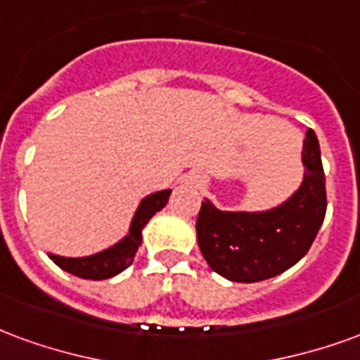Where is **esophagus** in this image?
Masks as SVG:
<instances>
[{
	"label": "esophagus",
	"instance_id": "obj_1",
	"mask_svg": "<svg viewBox=\"0 0 360 360\" xmlns=\"http://www.w3.org/2000/svg\"><path fill=\"white\" fill-rule=\"evenodd\" d=\"M184 182L190 184V186H201V184H203V180H201V176H199V174H188V176L184 178Z\"/></svg>",
	"mask_w": 360,
	"mask_h": 360
}]
</instances>
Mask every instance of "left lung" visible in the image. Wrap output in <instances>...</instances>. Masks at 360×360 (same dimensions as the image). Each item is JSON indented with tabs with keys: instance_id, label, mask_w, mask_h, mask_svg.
Segmentation results:
<instances>
[{
	"instance_id": "obj_1",
	"label": "left lung",
	"mask_w": 360,
	"mask_h": 360,
	"mask_svg": "<svg viewBox=\"0 0 360 360\" xmlns=\"http://www.w3.org/2000/svg\"><path fill=\"white\" fill-rule=\"evenodd\" d=\"M303 180L280 205L264 211H222L201 203L198 243L207 264L232 282L278 276L307 255L326 214V188L316 134L307 130Z\"/></svg>"
}]
</instances>
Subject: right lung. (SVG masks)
I'll list each match as a JSON object with an SVG mask.
<instances>
[{
  "mask_svg": "<svg viewBox=\"0 0 360 360\" xmlns=\"http://www.w3.org/2000/svg\"><path fill=\"white\" fill-rule=\"evenodd\" d=\"M170 191L172 190L153 191L141 199L132 220H130L128 232L109 248L86 257H63L53 255V253H47V255L59 269L67 270L70 274L84 278V280H107V278L117 276L134 263L136 251L141 245V230L151 220L155 212H159L167 205Z\"/></svg>",
  "mask_w": 360,
  "mask_h": 360,
  "instance_id": "right-lung-1",
  "label": "right lung"
}]
</instances>
